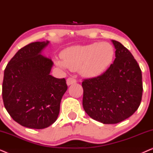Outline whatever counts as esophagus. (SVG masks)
Instances as JSON below:
<instances>
[{"instance_id":"1","label":"esophagus","mask_w":153,"mask_h":153,"mask_svg":"<svg viewBox=\"0 0 153 153\" xmlns=\"http://www.w3.org/2000/svg\"><path fill=\"white\" fill-rule=\"evenodd\" d=\"M76 83V80L74 78H71V77H70V78L67 79V84H68V85H70Z\"/></svg>"}]
</instances>
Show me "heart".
<instances>
[{"label": "heart", "mask_w": 153, "mask_h": 153, "mask_svg": "<svg viewBox=\"0 0 153 153\" xmlns=\"http://www.w3.org/2000/svg\"><path fill=\"white\" fill-rule=\"evenodd\" d=\"M115 55L113 46L108 42H95L87 45L68 47L61 53L60 60H56L60 68L71 70L79 68L85 77L94 78L101 75L111 64Z\"/></svg>", "instance_id": "obj_1"}]
</instances>
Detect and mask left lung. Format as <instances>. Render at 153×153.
I'll return each instance as SVG.
<instances>
[{"instance_id": "8db88e82", "label": "left lung", "mask_w": 153, "mask_h": 153, "mask_svg": "<svg viewBox=\"0 0 153 153\" xmlns=\"http://www.w3.org/2000/svg\"><path fill=\"white\" fill-rule=\"evenodd\" d=\"M111 41L116 49L114 63L102 74L82 82L85 111L104 124H116L130 117L139 108L143 93L137 60L122 44Z\"/></svg>"}]
</instances>
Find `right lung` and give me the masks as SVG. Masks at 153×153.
<instances>
[{"label": "right lung", "mask_w": 153, "mask_h": 153, "mask_svg": "<svg viewBox=\"0 0 153 153\" xmlns=\"http://www.w3.org/2000/svg\"><path fill=\"white\" fill-rule=\"evenodd\" d=\"M49 43L35 42L22 48L4 72V106L14 121L28 128L44 129L53 124L68 89L65 78L50 75L52 60L41 55Z\"/></svg>", "instance_id": "obj_1"}]
</instances>
